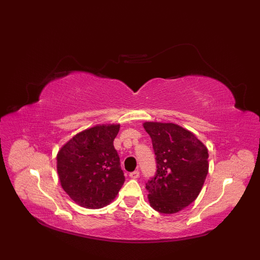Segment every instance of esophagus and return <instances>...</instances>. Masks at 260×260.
I'll return each mask as SVG.
<instances>
[{
  "label": "esophagus",
  "instance_id": "34e87169",
  "mask_svg": "<svg viewBox=\"0 0 260 260\" xmlns=\"http://www.w3.org/2000/svg\"><path fill=\"white\" fill-rule=\"evenodd\" d=\"M129 176L132 179H137V178H140V171H134V172H132V173H129Z\"/></svg>",
  "mask_w": 260,
  "mask_h": 260
}]
</instances>
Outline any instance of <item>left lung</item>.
I'll return each instance as SVG.
<instances>
[{
    "mask_svg": "<svg viewBox=\"0 0 260 260\" xmlns=\"http://www.w3.org/2000/svg\"><path fill=\"white\" fill-rule=\"evenodd\" d=\"M151 136L156 172L147 181L151 207L161 213H175L189 206L207 178L208 150L194 134L172 123H144Z\"/></svg>",
    "mask_w": 260,
    "mask_h": 260,
    "instance_id": "8db88e82",
    "label": "left lung"
}]
</instances>
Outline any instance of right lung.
Returning a JSON list of instances; mask_svg holds the SVG:
<instances>
[{"label": "right lung", "instance_id": "1", "mask_svg": "<svg viewBox=\"0 0 260 260\" xmlns=\"http://www.w3.org/2000/svg\"><path fill=\"white\" fill-rule=\"evenodd\" d=\"M119 125L91 127L74 136L57 155L62 189L79 206L99 209L117 196L125 176L114 140Z\"/></svg>", "mask_w": 260, "mask_h": 260}]
</instances>
